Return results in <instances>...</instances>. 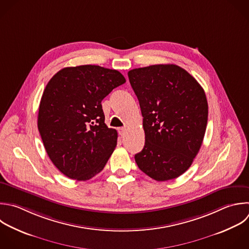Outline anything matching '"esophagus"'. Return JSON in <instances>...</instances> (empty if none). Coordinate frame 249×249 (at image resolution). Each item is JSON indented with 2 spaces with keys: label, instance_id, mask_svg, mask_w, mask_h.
Wrapping results in <instances>:
<instances>
[{
  "label": "esophagus",
  "instance_id": "1",
  "mask_svg": "<svg viewBox=\"0 0 249 249\" xmlns=\"http://www.w3.org/2000/svg\"><path fill=\"white\" fill-rule=\"evenodd\" d=\"M125 130H126L125 127H121V128H119V134H120L121 136H124V133H125Z\"/></svg>",
  "mask_w": 249,
  "mask_h": 249
}]
</instances>
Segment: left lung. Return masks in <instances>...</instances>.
I'll return each mask as SVG.
<instances>
[{
	"label": "left lung",
	"instance_id": "left-lung-1",
	"mask_svg": "<svg viewBox=\"0 0 249 249\" xmlns=\"http://www.w3.org/2000/svg\"><path fill=\"white\" fill-rule=\"evenodd\" d=\"M127 75L145 131V145L135 161L157 181L177 178L191 166L204 137L208 116L204 90L174 64L136 68Z\"/></svg>",
	"mask_w": 249,
	"mask_h": 249
}]
</instances>
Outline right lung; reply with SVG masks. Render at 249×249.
Listing matches in <instances>:
<instances>
[{
  "label": "right lung",
  "instance_id": "1",
  "mask_svg": "<svg viewBox=\"0 0 249 249\" xmlns=\"http://www.w3.org/2000/svg\"><path fill=\"white\" fill-rule=\"evenodd\" d=\"M124 83L119 71L97 65L63 68L48 83L38 128L51 160L65 176L86 181L104 168L118 133L105 124L101 102Z\"/></svg>",
  "mask_w": 249,
  "mask_h": 249
}]
</instances>
